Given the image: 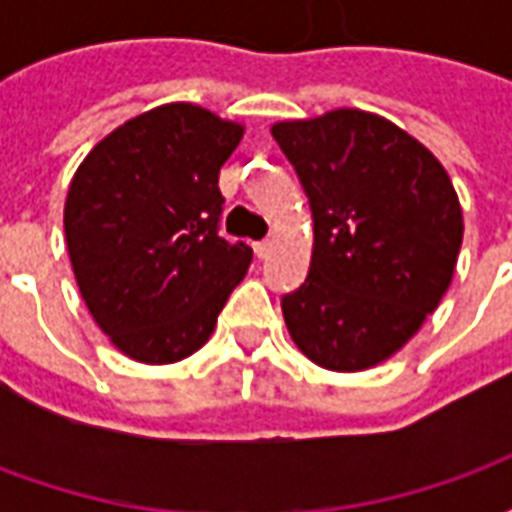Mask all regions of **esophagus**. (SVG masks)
<instances>
[{"mask_svg": "<svg viewBox=\"0 0 512 512\" xmlns=\"http://www.w3.org/2000/svg\"><path fill=\"white\" fill-rule=\"evenodd\" d=\"M271 249H274V244H271V241H257V244H255V255L260 257V260H263V257L271 255Z\"/></svg>", "mask_w": 512, "mask_h": 512, "instance_id": "esophagus-1", "label": "esophagus"}]
</instances>
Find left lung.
<instances>
[{
	"mask_svg": "<svg viewBox=\"0 0 512 512\" xmlns=\"http://www.w3.org/2000/svg\"><path fill=\"white\" fill-rule=\"evenodd\" d=\"M312 208L310 274L282 299L290 340L318 367L359 373L395 356L450 288L463 211L419 139L365 109L271 126Z\"/></svg>",
	"mask_w": 512,
	"mask_h": 512,
	"instance_id": "obj_1",
	"label": "left lung"
}]
</instances>
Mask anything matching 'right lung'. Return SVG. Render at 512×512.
I'll return each mask as SVG.
<instances>
[{"label": "right lung", "instance_id": "1", "mask_svg": "<svg viewBox=\"0 0 512 512\" xmlns=\"http://www.w3.org/2000/svg\"><path fill=\"white\" fill-rule=\"evenodd\" d=\"M244 123L186 101L131 117L84 156L65 197L73 277L98 329L142 365L211 340L252 249L216 233L219 169Z\"/></svg>", "mask_w": 512, "mask_h": 512}]
</instances>
